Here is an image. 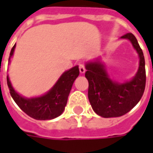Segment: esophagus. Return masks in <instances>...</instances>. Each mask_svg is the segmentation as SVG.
I'll return each mask as SVG.
<instances>
[{"label": "esophagus", "instance_id": "34e87169", "mask_svg": "<svg viewBox=\"0 0 153 153\" xmlns=\"http://www.w3.org/2000/svg\"><path fill=\"white\" fill-rule=\"evenodd\" d=\"M79 71L81 74L85 73L86 69H85V66H84V65H82V64H80L79 65Z\"/></svg>", "mask_w": 153, "mask_h": 153}]
</instances>
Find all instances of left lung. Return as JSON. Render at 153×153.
Segmentation results:
<instances>
[{"label": "left lung", "mask_w": 153, "mask_h": 153, "mask_svg": "<svg viewBox=\"0 0 153 153\" xmlns=\"http://www.w3.org/2000/svg\"><path fill=\"white\" fill-rule=\"evenodd\" d=\"M121 38L129 40L140 57L138 71L131 81L124 83L112 82L100 62L86 64L88 100L95 113L103 117H117L126 114L137 105L144 94L146 69L142 49L132 33H127Z\"/></svg>", "instance_id": "obj_1"}]
</instances>
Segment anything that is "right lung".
Listing matches in <instances>:
<instances>
[{"label":"right lung","instance_id":"obj_1","mask_svg":"<svg viewBox=\"0 0 153 153\" xmlns=\"http://www.w3.org/2000/svg\"><path fill=\"white\" fill-rule=\"evenodd\" d=\"M15 46L16 44L11 50L10 58L13 54ZM78 75L79 68L77 65L74 66L62 74L55 85L46 94L31 99L22 97L15 91L8 76H7V81L11 96L24 112L36 120H50L59 117L64 111L71 87Z\"/></svg>","mask_w":153,"mask_h":153}]
</instances>
